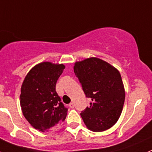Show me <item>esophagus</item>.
<instances>
[{
	"label": "esophagus",
	"instance_id": "obj_1",
	"mask_svg": "<svg viewBox=\"0 0 152 152\" xmlns=\"http://www.w3.org/2000/svg\"><path fill=\"white\" fill-rule=\"evenodd\" d=\"M69 107L70 108H72V109H73L74 107H75V104H74V103H70L69 104Z\"/></svg>",
	"mask_w": 152,
	"mask_h": 152
}]
</instances>
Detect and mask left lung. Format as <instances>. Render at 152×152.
Masks as SVG:
<instances>
[{
	"mask_svg": "<svg viewBox=\"0 0 152 152\" xmlns=\"http://www.w3.org/2000/svg\"><path fill=\"white\" fill-rule=\"evenodd\" d=\"M74 72L81 83L90 106L80 113L88 129L106 131L115 125L122 113L125 92L121 75L107 62L91 57L76 62Z\"/></svg>",
	"mask_w": 152,
	"mask_h": 152,
	"instance_id": "obj_1",
	"label": "left lung"
}]
</instances>
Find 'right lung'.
<instances>
[{
    "instance_id": "1",
    "label": "right lung",
    "mask_w": 152,
    "mask_h": 152,
    "mask_svg": "<svg viewBox=\"0 0 152 152\" xmlns=\"http://www.w3.org/2000/svg\"><path fill=\"white\" fill-rule=\"evenodd\" d=\"M63 64L43 62L32 68L21 88L20 104L29 123L39 131H48L63 122L68 108L56 92Z\"/></svg>"
}]
</instances>
